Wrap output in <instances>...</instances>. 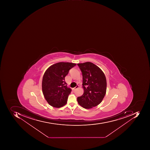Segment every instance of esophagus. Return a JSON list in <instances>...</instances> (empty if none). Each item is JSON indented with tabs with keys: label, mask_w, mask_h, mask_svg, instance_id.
<instances>
[{
	"label": "esophagus",
	"mask_w": 150,
	"mask_h": 150,
	"mask_svg": "<svg viewBox=\"0 0 150 150\" xmlns=\"http://www.w3.org/2000/svg\"><path fill=\"white\" fill-rule=\"evenodd\" d=\"M79 86L77 85L76 86H75V87L74 88V90H76V89H77V88H79Z\"/></svg>",
	"instance_id": "34e87169"
}]
</instances>
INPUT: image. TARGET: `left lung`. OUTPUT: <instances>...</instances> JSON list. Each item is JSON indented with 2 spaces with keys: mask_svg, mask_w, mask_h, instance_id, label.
Masks as SVG:
<instances>
[{
  "mask_svg": "<svg viewBox=\"0 0 150 150\" xmlns=\"http://www.w3.org/2000/svg\"><path fill=\"white\" fill-rule=\"evenodd\" d=\"M82 73L84 93L77 98L78 103L85 109L93 108L101 103L106 92L107 82L101 69L91 62L78 64Z\"/></svg>",
  "mask_w": 150,
  "mask_h": 150,
  "instance_id": "obj_1",
  "label": "left lung"
}]
</instances>
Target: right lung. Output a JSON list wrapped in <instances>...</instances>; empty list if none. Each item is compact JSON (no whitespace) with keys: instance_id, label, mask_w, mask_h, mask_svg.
Instances as JSON below:
<instances>
[{"instance_id":"add662e5","label":"right lung","mask_w":150,"mask_h":150,"mask_svg":"<svg viewBox=\"0 0 150 150\" xmlns=\"http://www.w3.org/2000/svg\"><path fill=\"white\" fill-rule=\"evenodd\" d=\"M76 65L59 62L50 66L45 71L42 79V92L48 104L53 107L60 108L67 104L71 90L67 87L65 77Z\"/></svg>"}]
</instances>
